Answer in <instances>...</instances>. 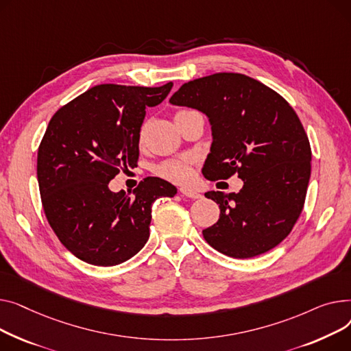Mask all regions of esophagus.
Returning a JSON list of instances; mask_svg holds the SVG:
<instances>
[{
  "instance_id": "1",
  "label": "esophagus",
  "mask_w": 351,
  "mask_h": 351,
  "mask_svg": "<svg viewBox=\"0 0 351 351\" xmlns=\"http://www.w3.org/2000/svg\"><path fill=\"white\" fill-rule=\"evenodd\" d=\"M180 193H181L182 197H189V198H194V199H197V198L201 197V194H198L197 191L189 190V189H180Z\"/></svg>"
}]
</instances>
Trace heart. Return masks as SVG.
I'll use <instances>...</instances> for the list:
<instances>
[{
    "mask_svg": "<svg viewBox=\"0 0 351 351\" xmlns=\"http://www.w3.org/2000/svg\"><path fill=\"white\" fill-rule=\"evenodd\" d=\"M187 112H193V110L182 109V110H178L176 114L187 113ZM191 164H193V160L190 157H181V158L164 161L157 167V174L162 178L177 184L187 182L193 177Z\"/></svg>",
    "mask_w": 351,
    "mask_h": 351,
    "instance_id": "1",
    "label": "heart"
}]
</instances>
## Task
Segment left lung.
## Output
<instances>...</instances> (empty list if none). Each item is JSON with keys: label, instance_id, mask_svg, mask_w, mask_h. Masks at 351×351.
Listing matches in <instances>:
<instances>
[{"label": "left lung", "instance_id": "left-lung-1", "mask_svg": "<svg viewBox=\"0 0 351 351\" xmlns=\"http://www.w3.org/2000/svg\"><path fill=\"white\" fill-rule=\"evenodd\" d=\"M170 101L198 109L211 121L214 140L204 177L238 174L243 181L237 194L205 193L221 214L202 231L204 239L239 259L275 248L300 217L311 178V143L293 108L256 79L232 72L190 80Z\"/></svg>", "mask_w": 351, "mask_h": 351}]
</instances>
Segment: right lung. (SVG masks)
<instances>
[{"instance_id":"right-lung-1","label":"right lung","mask_w":351,"mask_h":351,"mask_svg":"<svg viewBox=\"0 0 351 351\" xmlns=\"http://www.w3.org/2000/svg\"><path fill=\"white\" fill-rule=\"evenodd\" d=\"M171 88L97 85L52 116L38 149L40 201L55 235L80 261L113 266L134 256L150 237L153 202L176 195L158 177L140 181L133 197L108 187L137 166L146 108Z\"/></svg>"}]
</instances>
